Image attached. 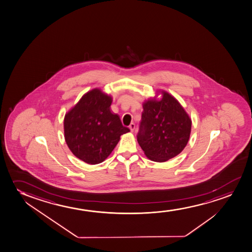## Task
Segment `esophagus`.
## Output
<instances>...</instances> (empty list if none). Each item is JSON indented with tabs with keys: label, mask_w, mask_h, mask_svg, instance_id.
Instances as JSON below:
<instances>
[{
	"label": "esophagus",
	"mask_w": 252,
	"mask_h": 252,
	"mask_svg": "<svg viewBox=\"0 0 252 252\" xmlns=\"http://www.w3.org/2000/svg\"><path fill=\"white\" fill-rule=\"evenodd\" d=\"M129 128H130V130H131V132L134 131L135 130V124L134 123H131L130 126H129Z\"/></svg>",
	"instance_id": "obj_1"
}]
</instances>
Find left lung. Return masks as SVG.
Here are the masks:
<instances>
[{
	"label": "left lung",
	"mask_w": 252,
	"mask_h": 252,
	"mask_svg": "<svg viewBox=\"0 0 252 252\" xmlns=\"http://www.w3.org/2000/svg\"><path fill=\"white\" fill-rule=\"evenodd\" d=\"M160 100L149 99L143 104L137 138L146 157L163 162L176 157L187 146L191 120L180 102L167 92Z\"/></svg>",
	"instance_id": "8db88e82"
}]
</instances>
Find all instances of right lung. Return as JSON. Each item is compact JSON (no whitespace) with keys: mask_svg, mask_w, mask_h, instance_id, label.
Segmentation results:
<instances>
[{"mask_svg":"<svg viewBox=\"0 0 252 252\" xmlns=\"http://www.w3.org/2000/svg\"><path fill=\"white\" fill-rule=\"evenodd\" d=\"M112 97L99 89L82 96L65 115L64 134L70 151L86 163L102 162L117 145L121 136L130 131L116 114H112Z\"/></svg>","mask_w":252,"mask_h":252,"instance_id":"right-lung-1","label":"right lung"}]
</instances>
